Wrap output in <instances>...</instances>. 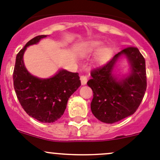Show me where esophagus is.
Masks as SVG:
<instances>
[{
    "instance_id": "34e87169",
    "label": "esophagus",
    "mask_w": 160,
    "mask_h": 160,
    "mask_svg": "<svg viewBox=\"0 0 160 160\" xmlns=\"http://www.w3.org/2000/svg\"><path fill=\"white\" fill-rule=\"evenodd\" d=\"M80 80H81V84L85 85L88 82V78L85 77V76H81V77H80Z\"/></svg>"
}]
</instances>
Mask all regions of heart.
Listing matches in <instances>:
<instances>
[{
	"mask_svg": "<svg viewBox=\"0 0 160 160\" xmlns=\"http://www.w3.org/2000/svg\"><path fill=\"white\" fill-rule=\"evenodd\" d=\"M103 43L98 40H92L84 43L80 48V53L83 58H88L97 53L96 59L98 62L104 63L111 57V49L102 47Z\"/></svg>",
	"mask_w": 160,
	"mask_h": 160,
	"instance_id": "b5f03b06",
	"label": "heart"
}]
</instances>
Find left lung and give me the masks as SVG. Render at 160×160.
Returning <instances> with one entry per match:
<instances>
[{
	"label": "left lung",
	"instance_id": "left-lung-1",
	"mask_svg": "<svg viewBox=\"0 0 160 160\" xmlns=\"http://www.w3.org/2000/svg\"><path fill=\"white\" fill-rule=\"evenodd\" d=\"M122 56L129 62L130 72L118 78L114 68ZM91 76L87 83L93 92L91 110L97 119L112 124L135 113L147 88L145 60L138 49L125 48L105 65L92 70Z\"/></svg>",
	"mask_w": 160,
	"mask_h": 160
}]
</instances>
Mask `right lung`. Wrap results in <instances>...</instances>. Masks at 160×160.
Segmentation results:
<instances>
[{
  "label": "right lung",
  "instance_id": "obj_1",
  "mask_svg": "<svg viewBox=\"0 0 160 160\" xmlns=\"http://www.w3.org/2000/svg\"><path fill=\"white\" fill-rule=\"evenodd\" d=\"M46 37H35L16 55L13 84L19 103L27 114L43 123H52L63 115L68 98L81 83L78 73L63 68L46 79L38 78L28 71L23 62L27 47L37 44Z\"/></svg>",
  "mask_w": 160,
  "mask_h": 160
}]
</instances>
